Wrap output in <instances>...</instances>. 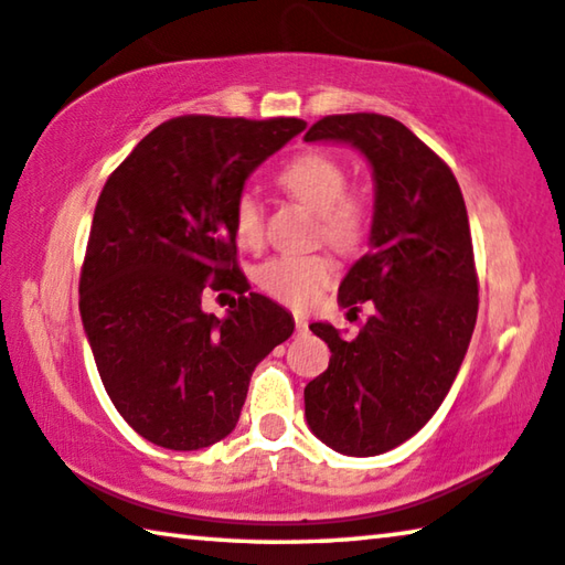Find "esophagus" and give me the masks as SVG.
Listing matches in <instances>:
<instances>
[{
  "mask_svg": "<svg viewBox=\"0 0 565 565\" xmlns=\"http://www.w3.org/2000/svg\"><path fill=\"white\" fill-rule=\"evenodd\" d=\"M294 327H296V333H306V331H309V321H306L303 317H296Z\"/></svg>",
  "mask_w": 565,
  "mask_h": 565,
  "instance_id": "esophagus-1",
  "label": "esophagus"
}]
</instances>
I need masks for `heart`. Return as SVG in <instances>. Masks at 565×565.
Returning <instances> with one entry per match:
<instances>
[{
	"instance_id": "1",
	"label": "heart",
	"mask_w": 565,
	"mask_h": 565,
	"mask_svg": "<svg viewBox=\"0 0 565 565\" xmlns=\"http://www.w3.org/2000/svg\"><path fill=\"white\" fill-rule=\"evenodd\" d=\"M279 186L296 202L317 212V236L341 252L363 244L371 226L366 191L349 186V171L337 157L306 151L279 171ZM234 234L244 246L264 242V212L254 194H242L234 204ZM337 276V262L327 248L301 254H276L256 266L254 281L262 291L291 309H306Z\"/></svg>"
}]
</instances>
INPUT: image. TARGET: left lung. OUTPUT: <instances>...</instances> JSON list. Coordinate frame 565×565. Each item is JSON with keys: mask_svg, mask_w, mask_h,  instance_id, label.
<instances>
[{"mask_svg": "<svg viewBox=\"0 0 565 565\" xmlns=\"http://www.w3.org/2000/svg\"><path fill=\"white\" fill-rule=\"evenodd\" d=\"M306 141H347L376 179L371 248L339 286L349 313H374L356 339L311 323L329 369L303 388L309 428L333 451L376 456L426 426L461 369L478 313L463 194L446 161L384 114H331Z\"/></svg>", "mask_w": 565, "mask_h": 565, "instance_id": "obj_1", "label": "left lung"}]
</instances>
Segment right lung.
<instances>
[{
  "instance_id": "obj_1",
  "label": "right lung",
  "mask_w": 565,
  "mask_h": 565,
  "mask_svg": "<svg viewBox=\"0 0 565 565\" xmlns=\"http://www.w3.org/2000/svg\"><path fill=\"white\" fill-rule=\"evenodd\" d=\"M294 117L184 114L151 129L104 184L79 276V311L102 384L147 441L196 451L234 431L248 381L294 319L246 294L234 204L266 157L303 131ZM232 288L224 322L201 309Z\"/></svg>"
}]
</instances>
